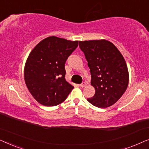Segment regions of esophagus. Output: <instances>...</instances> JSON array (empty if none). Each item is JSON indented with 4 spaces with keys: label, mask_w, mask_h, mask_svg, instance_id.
I'll return each mask as SVG.
<instances>
[{
    "label": "esophagus",
    "mask_w": 149,
    "mask_h": 149,
    "mask_svg": "<svg viewBox=\"0 0 149 149\" xmlns=\"http://www.w3.org/2000/svg\"><path fill=\"white\" fill-rule=\"evenodd\" d=\"M87 85V83H86V82H83L82 83H81V84L80 85V86L81 87H85Z\"/></svg>",
    "instance_id": "1"
}]
</instances>
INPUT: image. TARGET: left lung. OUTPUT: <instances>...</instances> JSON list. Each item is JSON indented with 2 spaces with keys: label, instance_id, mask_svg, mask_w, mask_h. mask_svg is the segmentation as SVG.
<instances>
[{
  "label": "left lung",
  "instance_id": "obj_1",
  "mask_svg": "<svg viewBox=\"0 0 149 149\" xmlns=\"http://www.w3.org/2000/svg\"><path fill=\"white\" fill-rule=\"evenodd\" d=\"M91 72L95 94L87 98L91 104L104 109L119 100L127 89L129 72L125 59L109 40L79 41Z\"/></svg>",
  "mask_w": 149,
  "mask_h": 149
}]
</instances>
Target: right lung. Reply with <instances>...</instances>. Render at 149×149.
<instances>
[{
    "label": "right lung",
    "instance_id": "1",
    "mask_svg": "<svg viewBox=\"0 0 149 149\" xmlns=\"http://www.w3.org/2000/svg\"><path fill=\"white\" fill-rule=\"evenodd\" d=\"M72 41L52 36L32 50L24 67V80L38 103L54 107L63 102L74 87L65 79V63L78 47Z\"/></svg>",
    "mask_w": 149,
    "mask_h": 149
}]
</instances>
